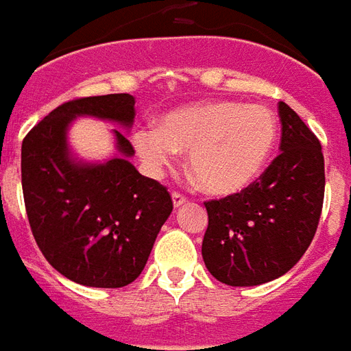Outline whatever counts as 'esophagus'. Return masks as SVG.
Listing matches in <instances>:
<instances>
[{"label": "esophagus", "mask_w": 351, "mask_h": 351, "mask_svg": "<svg viewBox=\"0 0 351 351\" xmlns=\"http://www.w3.org/2000/svg\"><path fill=\"white\" fill-rule=\"evenodd\" d=\"M172 200H173V206L179 207V206H183L186 202V196L183 193H178V191H173L172 193Z\"/></svg>", "instance_id": "1"}]
</instances>
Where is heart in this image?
Here are the masks:
<instances>
[{
    "mask_svg": "<svg viewBox=\"0 0 351 351\" xmlns=\"http://www.w3.org/2000/svg\"><path fill=\"white\" fill-rule=\"evenodd\" d=\"M277 140V119L262 104L198 102L166 114L158 127L134 132L138 155L151 170L189 151V168L209 193H234L256 178Z\"/></svg>",
    "mask_w": 351,
    "mask_h": 351,
    "instance_id": "heart-1",
    "label": "heart"
}]
</instances>
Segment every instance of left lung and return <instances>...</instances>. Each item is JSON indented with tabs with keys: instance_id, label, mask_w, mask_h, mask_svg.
Wrapping results in <instances>:
<instances>
[{
	"instance_id": "1",
	"label": "left lung",
	"mask_w": 351,
	"mask_h": 351,
	"mask_svg": "<svg viewBox=\"0 0 351 351\" xmlns=\"http://www.w3.org/2000/svg\"><path fill=\"white\" fill-rule=\"evenodd\" d=\"M280 153L249 186L207 200L202 241L206 267L228 286L278 278L305 254L324 207L326 170L316 134L278 102Z\"/></svg>"
}]
</instances>
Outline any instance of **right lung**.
I'll return each instance as SVG.
<instances>
[{
    "instance_id": "1",
    "label": "right lung",
    "mask_w": 351,
    "mask_h": 351,
    "mask_svg": "<svg viewBox=\"0 0 351 351\" xmlns=\"http://www.w3.org/2000/svg\"><path fill=\"white\" fill-rule=\"evenodd\" d=\"M97 116L130 127L129 93L80 97L60 104L22 142V191L27 221L43 256L73 282L93 288L127 286L145 267L160 226L173 209L165 185L117 157L106 165H74L69 123ZM125 157L134 147L114 130Z\"/></svg>"
}]
</instances>
